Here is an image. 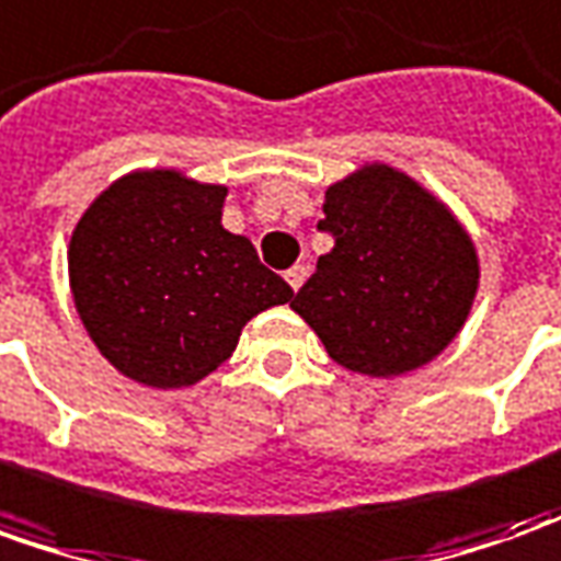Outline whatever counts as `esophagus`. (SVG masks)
<instances>
[{"label": "esophagus", "mask_w": 561, "mask_h": 561, "mask_svg": "<svg viewBox=\"0 0 561 561\" xmlns=\"http://www.w3.org/2000/svg\"><path fill=\"white\" fill-rule=\"evenodd\" d=\"M307 276H310V266L307 264H295L288 273H285V279H288V285H291L295 291L304 285V282H307Z\"/></svg>", "instance_id": "1"}]
</instances>
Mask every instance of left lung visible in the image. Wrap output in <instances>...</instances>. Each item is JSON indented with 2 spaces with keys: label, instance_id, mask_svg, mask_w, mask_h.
<instances>
[{
  "label": "left lung",
  "instance_id": "1",
  "mask_svg": "<svg viewBox=\"0 0 561 561\" xmlns=\"http://www.w3.org/2000/svg\"><path fill=\"white\" fill-rule=\"evenodd\" d=\"M334 249L291 300L329 356L371 377L405 375L455 341L479 285L470 236L448 208L387 165L325 193Z\"/></svg>",
  "mask_w": 561,
  "mask_h": 561
}]
</instances>
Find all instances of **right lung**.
Here are the masks:
<instances>
[{"label": "right lung", "mask_w": 561, "mask_h": 561, "mask_svg": "<svg viewBox=\"0 0 561 561\" xmlns=\"http://www.w3.org/2000/svg\"><path fill=\"white\" fill-rule=\"evenodd\" d=\"M224 196L227 186L178 171H137L104 190L72 230L79 319L137 383H196L230 359L251 316L295 297L245 236L224 230Z\"/></svg>", "instance_id": "right-lung-1"}]
</instances>
